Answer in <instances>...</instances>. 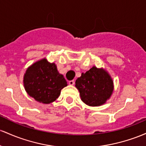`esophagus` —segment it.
Instances as JSON below:
<instances>
[{"instance_id":"esophagus-1","label":"esophagus","mask_w":146,"mask_h":146,"mask_svg":"<svg viewBox=\"0 0 146 146\" xmlns=\"http://www.w3.org/2000/svg\"><path fill=\"white\" fill-rule=\"evenodd\" d=\"M69 84L70 85V86H74V81L72 80V81H69Z\"/></svg>"}]
</instances>
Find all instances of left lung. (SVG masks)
I'll return each instance as SVG.
<instances>
[{"instance_id": "8db88e82", "label": "left lung", "mask_w": 146, "mask_h": 146, "mask_svg": "<svg viewBox=\"0 0 146 146\" xmlns=\"http://www.w3.org/2000/svg\"><path fill=\"white\" fill-rule=\"evenodd\" d=\"M81 101L89 106L105 104L114 91V82L107 70L93 66L75 82Z\"/></svg>"}]
</instances>
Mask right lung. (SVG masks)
<instances>
[{"label":"right lung","instance_id":"obj_1","mask_svg":"<svg viewBox=\"0 0 146 146\" xmlns=\"http://www.w3.org/2000/svg\"><path fill=\"white\" fill-rule=\"evenodd\" d=\"M23 86L26 92L38 102L50 104L60 96L68 83L58 72L56 65L44 58L27 68L23 76Z\"/></svg>","mask_w":146,"mask_h":146}]
</instances>
